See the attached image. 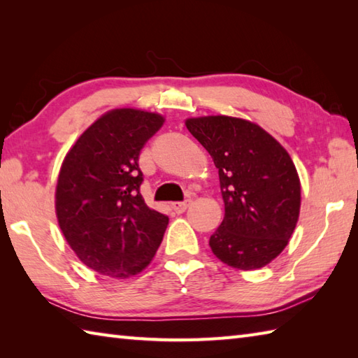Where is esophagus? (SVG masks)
I'll use <instances>...</instances> for the list:
<instances>
[{
  "instance_id": "esophagus-1",
  "label": "esophagus",
  "mask_w": 358,
  "mask_h": 358,
  "mask_svg": "<svg viewBox=\"0 0 358 358\" xmlns=\"http://www.w3.org/2000/svg\"><path fill=\"white\" fill-rule=\"evenodd\" d=\"M191 206V200H186V201H177V203H172V209L177 212V214H183V212Z\"/></svg>"
}]
</instances>
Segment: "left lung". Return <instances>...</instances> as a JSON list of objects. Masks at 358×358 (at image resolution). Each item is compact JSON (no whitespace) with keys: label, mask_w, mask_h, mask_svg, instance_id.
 <instances>
[{"label":"left lung","mask_w":358,"mask_h":358,"mask_svg":"<svg viewBox=\"0 0 358 358\" xmlns=\"http://www.w3.org/2000/svg\"><path fill=\"white\" fill-rule=\"evenodd\" d=\"M218 169L224 218L210 235L227 266L258 269L287 245L300 214V180L281 144L250 121L201 117L186 121Z\"/></svg>","instance_id":"1"}]
</instances>
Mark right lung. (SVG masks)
<instances>
[{
  "mask_svg": "<svg viewBox=\"0 0 358 358\" xmlns=\"http://www.w3.org/2000/svg\"><path fill=\"white\" fill-rule=\"evenodd\" d=\"M158 113L115 109L98 118L66 155L55 208L64 237L87 268L127 278L154 258L169 217L143 200L140 152L163 126Z\"/></svg>",
  "mask_w": 358,
  "mask_h": 358,
  "instance_id": "right-lung-1",
  "label": "right lung"
}]
</instances>
